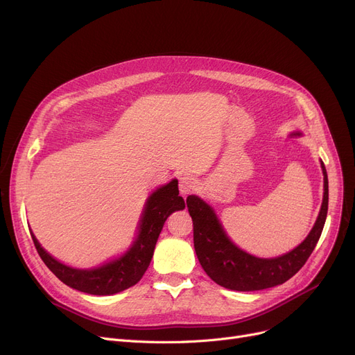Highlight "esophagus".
I'll return each mask as SVG.
<instances>
[{"mask_svg":"<svg viewBox=\"0 0 355 355\" xmlns=\"http://www.w3.org/2000/svg\"><path fill=\"white\" fill-rule=\"evenodd\" d=\"M196 190V180L191 175H182L180 178V193L187 196Z\"/></svg>","mask_w":355,"mask_h":355,"instance_id":"1","label":"esophagus"}]
</instances>
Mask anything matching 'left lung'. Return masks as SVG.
<instances>
[{
  "mask_svg": "<svg viewBox=\"0 0 355 355\" xmlns=\"http://www.w3.org/2000/svg\"><path fill=\"white\" fill-rule=\"evenodd\" d=\"M301 135L293 132L292 137ZM324 174V198L315 225L306 239L286 254L260 259L239 249L226 234L214 210L197 196L187 197V207L194 226V249L198 262L213 281L232 291H260L281 285L300 270L321 237L328 213V175Z\"/></svg>",
  "mask_w": 355,
  "mask_h": 355,
  "instance_id": "1",
  "label": "left lung"
}]
</instances>
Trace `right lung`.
Returning a JSON list of instances; mask_svg holds the SVG:
<instances>
[{"label": "right lung", "instance_id": "add662e5", "mask_svg": "<svg viewBox=\"0 0 355 355\" xmlns=\"http://www.w3.org/2000/svg\"><path fill=\"white\" fill-rule=\"evenodd\" d=\"M178 194V181L173 180L149 196L139 220L138 236L134 245L121 257L96 269H74L60 263L40 246L33 232L30 233L42 260L63 284L90 295H114L141 281L151 263L165 220L171 213L185 207L184 198Z\"/></svg>", "mask_w": 355, "mask_h": 355}]
</instances>
